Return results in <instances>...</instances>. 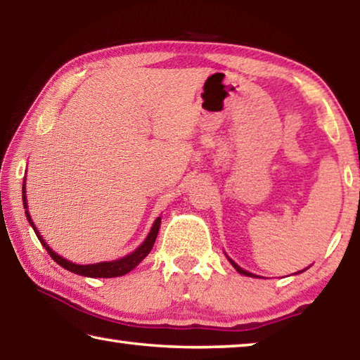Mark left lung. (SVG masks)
<instances>
[{"instance_id": "left-lung-1", "label": "left lung", "mask_w": 360, "mask_h": 360, "mask_svg": "<svg viewBox=\"0 0 360 360\" xmlns=\"http://www.w3.org/2000/svg\"><path fill=\"white\" fill-rule=\"evenodd\" d=\"M227 259L230 260V264L235 266V270H236V271H238V273H241V275H245V276H251V278H259L257 275H252V273H249V271H246V270H243V268H241V266H238V265H236V264H235V262H233V260H231L230 257H227ZM298 273H302V271H298Z\"/></svg>"}]
</instances>
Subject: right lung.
Returning a JSON list of instances; mask_svg holds the SVG:
<instances>
[{"mask_svg":"<svg viewBox=\"0 0 360 360\" xmlns=\"http://www.w3.org/2000/svg\"><path fill=\"white\" fill-rule=\"evenodd\" d=\"M22 198H23V208H25V214H27L28 222L33 227L36 236H38L39 241H41V245L46 248V251L49 254H51V257L56 260L60 266H63L65 270H68L71 273H76V275H81V276H87V278H115V276L127 275V273L131 271L133 268H135L139 264V262H141L146 257V255L150 252V249H152V246H154L155 238H157L158 229H160V222H162V217H157L154 225H152V229L149 231L148 238L143 241V245L136 248L131 254L125 255V257L117 259V260H111V262H100V264H92V265H77V264H72V262L66 260L63 257H60V255L56 251H52V248H49L47 243L42 240L39 230L34 227V224H33L32 217H30V212H28L27 193H25V179H23Z\"/></svg>","mask_w":360,"mask_h":360,"instance_id":"right-lung-1","label":"right lung"}]
</instances>
